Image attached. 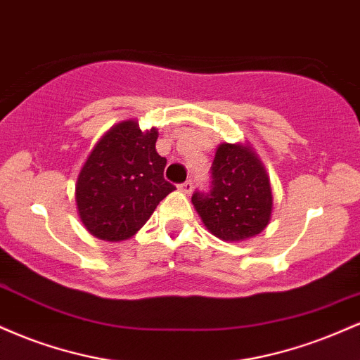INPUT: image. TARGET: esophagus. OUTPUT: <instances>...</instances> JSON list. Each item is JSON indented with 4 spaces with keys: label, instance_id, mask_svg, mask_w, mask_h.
<instances>
[{
    "label": "esophagus",
    "instance_id": "obj_1",
    "mask_svg": "<svg viewBox=\"0 0 360 360\" xmlns=\"http://www.w3.org/2000/svg\"><path fill=\"white\" fill-rule=\"evenodd\" d=\"M193 188H194V183H193L191 179H188V181H186V183L181 184V191L186 193V194L191 193V191H193Z\"/></svg>",
    "mask_w": 360,
    "mask_h": 360
}]
</instances>
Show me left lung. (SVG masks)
<instances>
[{
  "mask_svg": "<svg viewBox=\"0 0 360 360\" xmlns=\"http://www.w3.org/2000/svg\"><path fill=\"white\" fill-rule=\"evenodd\" d=\"M212 177L210 193L191 198L210 233L225 242H242L269 225L274 206L271 179L249 143H220Z\"/></svg>",
  "mask_w": 360,
  "mask_h": 360,
  "instance_id": "8db88e82",
  "label": "left lung"
}]
</instances>
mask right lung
Returning a JSON list of instances; mask_svg holds the SVG:
<instances>
[{
    "label": "right lung",
    "instance_id": "add662e5",
    "mask_svg": "<svg viewBox=\"0 0 360 360\" xmlns=\"http://www.w3.org/2000/svg\"><path fill=\"white\" fill-rule=\"evenodd\" d=\"M159 131L140 130L137 120L113 125L81 167L76 205L93 237L122 242L146 225L157 205L174 191L164 179L167 160L155 150Z\"/></svg>",
    "mask_w": 360,
    "mask_h": 360
}]
</instances>
